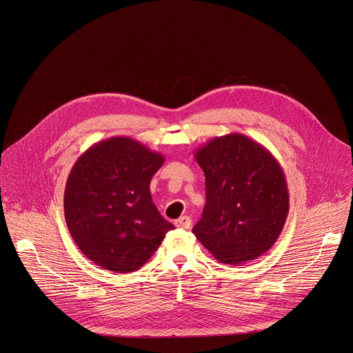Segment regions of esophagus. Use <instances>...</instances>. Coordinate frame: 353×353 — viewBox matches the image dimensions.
<instances>
[{
	"label": "esophagus",
	"mask_w": 353,
	"mask_h": 353,
	"mask_svg": "<svg viewBox=\"0 0 353 353\" xmlns=\"http://www.w3.org/2000/svg\"><path fill=\"white\" fill-rule=\"evenodd\" d=\"M191 225H192V221L190 216H181L174 221V226L177 229H190Z\"/></svg>",
	"instance_id": "34e87169"
}]
</instances>
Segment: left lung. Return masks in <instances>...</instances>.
<instances>
[{
    "mask_svg": "<svg viewBox=\"0 0 353 353\" xmlns=\"http://www.w3.org/2000/svg\"><path fill=\"white\" fill-rule=\"evenodd\" d=\"M195 159L205 176V205L192 233L225 264L263 256L279 238L290 210L277 159L238 132L212 138L196 150Z\"/></svg>",
    "mask_w": 353,
    "mask_h": 353,
    "instance_id": "obj_1",
    "label": "left lung"
}]
</instances>
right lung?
Masks as SVG:
<instances>
[{"label": "right lung", "instance_id": "add662e5", "mask_svg": "<svg viewBox=\"0 0 353 353\" xmlns=\"http://www.w3.org/2000/svg\"><path fill=\"white\" fill-rule=\"evenodd\" d=\"M165 158L141 142L112 137L92 145L73 165L65 219L79 250L117 274L139 270L174 226L153 203L150 181Z\"/></svg>", "mask_w": 353, "mask_h": 353}]
</instances>
